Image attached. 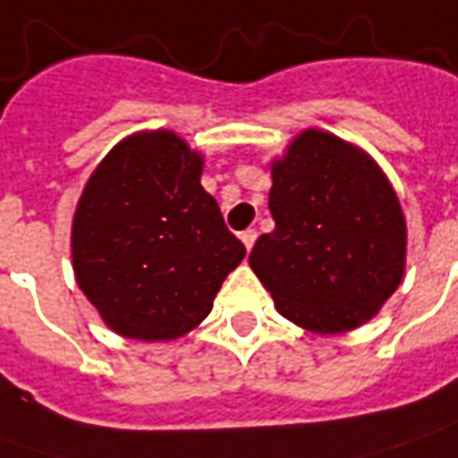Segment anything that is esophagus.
Masks as SVG:
<instances>
[{
    "mask_svg": "<svg viewBox=\"0 0 458 458\" xmlns=\"http://www.w3.org/2000/svg\"><path fill=\"white\" fill-rule=\"evenodd\" d=\"M239 239H242V244H244L247 250H252V247H255V242H257V232H255V229H244V232L239 234Z\"/></svg>",
    "mask_w": 458,
    "mask_h": 458,
    "instance_id": "esophagus-1",
    "label": "esophagus"
}]
</instances>
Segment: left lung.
I'll return each instance as SVG.
<instances>
[{"instance_id":"left-lung-1","label":"left lung","mask_w":458,"mask_h":458,"mask_svg":"<svg viewBox=\"0 0 458 458\" xmlns=\"http://www.w3.org/2000/svg\"><path fill=\"white\" fill-rule=\"evenodd\" d=\"M275 229L250 267L280 316L313 334L369 321L405 273V216L377 163L336 134L306 130L273 163Z\"/></svg>"}]
</instances>
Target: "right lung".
<instances>
[{
  "instance_id": "right-lung-1",
  "label": "right lung",
  "mask_w": 458,
  "mask_h": 458,
  "mask_svg": "<svg viewBox=\"0 0 458 458\" xmlns=\"http://www.w3.org/2000/svg\"><path fill=\"white\" fill-rule=\"evenodd\" d=\"M201 170V155L175 132H140L81 193L73 273L104 324L127 339L170 342L196 328L247 252L203 191Z\"/></svg>"
}]
</instances>
